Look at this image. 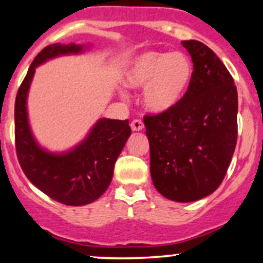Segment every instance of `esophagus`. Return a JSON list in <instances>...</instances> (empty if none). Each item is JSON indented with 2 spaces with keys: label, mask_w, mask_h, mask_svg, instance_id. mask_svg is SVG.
I'll return each instance as SVG.
<instances>
[{
  "label": "esophagus",
  "mask_w": 263,
  "mask_h": 263,
  "mask_svg": "<svg viewBox=\"0 0 263 263\" xmlns=\"http://www.w3.org/2000/svg\"><path fill=\"white\" fill-rule=\"evenodd\" d=\"M129 126H131L132 131H141V129L144 128V122H142L141 119L136 118L131 122V124H129Z\"/></svg>",
  "instance_id": "obj_1"
}]
</instances>
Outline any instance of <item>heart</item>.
<instances>
[{
  "instance_id": "b5f03b06",
  "label": "heart",
  "mask_w": 263,
  "mask_h": 263,
  "mask_svg": "<svg viewBox=\"0 0 263 263\" xmlns=\"http://www.w3.org/2000/svg\"><path fill=\"white\" fill-rule=\"evenodd\" d=\"M193 63L182 52L142 53L127 73V82L135 87L145 86V105L156 113L177 104L190 87Z\"/></svg>"
}]
</instances>
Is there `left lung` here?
Instances as JSON below:
<instances>
[{
    "label": "left lung",
    "instance_id": "1",
    "mask_svg": "<svg viewBox=\"0 0 263 263\" xmlns=\"http://www.w3.org/2000/svg\"><path fill=\"white\" fill-rule=\"evenodd\" d=\"M193 62L190 87L174 107L145 115L150 173L169 200L191 202L224 179L238 136V92L216 54L198 41L182 42Z\"/></svg>",
    "mask_w": 263,
    "mask_h": 263
}]
</instances>
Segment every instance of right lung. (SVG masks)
Wrapping results in <instances>:
<instances>
[{
  "instance_id": "obj_1",
  "label": "right lung",
  "mask_w": 263,
  "mask_h": 263,
  "mask_svg": "<svg viewBox=\"0 0 263 263\" xmlns=\"http://www.w3.org/2000/svg\"><path fill=\"white\" fill-rule=\"evenodd\" d=\"M76 44H50L36 54L15 100V147L28 179L57 202L82 206L94 202L112 182L118 155L131 135L128 119H99L87 139L72 151L53 155L34 141L28 124L26 95L35 67L60 54L81 52Z\"/></svg>"
}]
</instances>
